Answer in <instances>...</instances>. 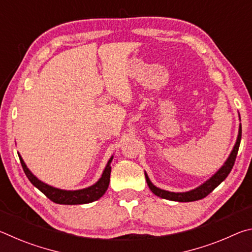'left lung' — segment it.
<instances>
[{"label": "left lung", "instance_id": "1", "mask_svg": "<svg viewBox=\"0 0 252 252\" xmlns=\"http://www.w3.org/2000/svg\"><path fill=\"white\" fill-rule=\"evenodd\" d=\"M240 141H241V125L239 126V132H238V138H237L236 144H234L232 151L228 157L227 161L224 162V164L218 170V171L213 174L209 180H207L206 182L202 183L201 186H199L193 190L187 191V192H170V191H167V190H162L160 188H158L153 185V183L150 181V179H149L148 174L144 172L148 186L150 188L152 192L156 195H158V197L167 199V200H171V201L191 202V201H197V200L206 198L209 193L212 192V191L215 190L216 188L228 177V174L230 173V171H231V169L233 168L234 161H236L239 146H240Z\"/></svg>", "mask_w": 252, "mask_h": 252}]
</instances>
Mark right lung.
<instances>
[{
	"label": "right lung",
	"instance_id": "add662e5",
	"mask_svg": "<svg viewBox=\"0 0 252 252\" xmlns=\"http://www.w3.org/2000/svg\"><path fill=\"white\" fill-rule=\"evenodd\" d=\"M21 164H22L23 171L27 174L28 179L32 185L37 188L42 193H44L51 201L59 204H84L90 203L95 201V200L100 199L102 195L105 193L108 190L109 183H110V174H111V161L113 159V156L110 158L108 161V164L105 165V169L103 170L101 178L99 181L95 182L94 185L84 189L80 190H62L54 188L52 186L46 185V183L39 180L34 174L30 171L27 164L24 163L22 157L19 155Z\"/></svg>",
	"mask_w": 252,
	"mask_h": 252
}]
</instances>
